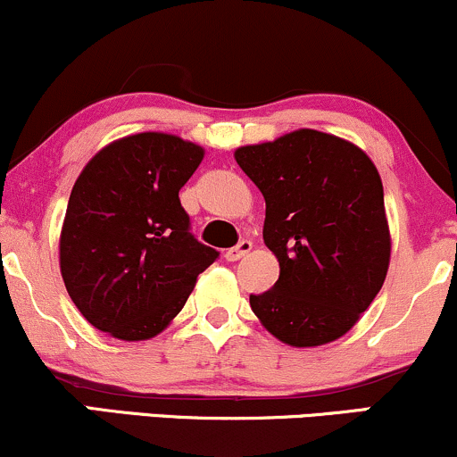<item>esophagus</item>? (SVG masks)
<instances>
[{"mask_svg":"<svg viewBox=\"0 0 457 457\" xmlns=\"http://www.w3.org/2000/svg\"><path fill=\"white\" fill-rule=\"evenodd\" d=\"M251 246H253V245H251L249 240H240V243L236 245V246H232V249H228V251H225V253H223V258L228 260V262H236V260L245 258V255L249 253V251H251Z\"/></svg>","mask_w":457,"mask_h":457,"instance_id":"34e87169","label":"esophagus"}]
</instances>
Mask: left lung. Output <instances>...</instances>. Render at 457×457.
<instances>
[{"mask_svg": "<svg viewBox=\"0 0 457 457\" xmlns=\"http://www.w3.org/2000/svg\"><path fill=\"white\" fill-rule=\"evenodd\" d=\"M234 156L264 195V243L281 269L269 292L249 296L251 309L296 348L342 337L389 269L378 170L356 145L312 129L245 145Z\"/></svg>", "mask_w": 457, "mask_h": 457, "instance_id": "obj_1", "label": "left lung"}]
</instances>
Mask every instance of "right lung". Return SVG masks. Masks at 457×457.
I'll return each instance as SVG.
<instances>
[{"label":"right lung","mask_w":457,"mask_h":457,"mask_svg":"<svg viewBox=\"0 0 457 457\" xmlns=\"http://www.w3.org/2000/svg\"><path fill=\"white\" fill-rule=\"evenodd\" d=\"M202 159L191 141L139 133L98 152L77 178L60 269L92 327L127 342L154 337L219 258L191 232L178 197Z\"/></svg>","instance_id":"right-lung-1"}]
</instances>
